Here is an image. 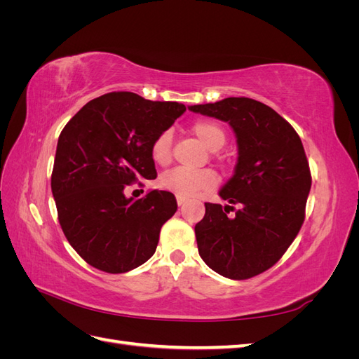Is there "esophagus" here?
Instances as JSON below:
<instances>
[{
    "mask_svg": "<svg viewBox=\"0 0 359 359\" xmlns=\"http://www.w3.org/2000/svg\"><path fill=\"white\" fill-rule=\"evenodd\" d=\"M187 202V198H182V196H177V203L181 206Z\"/></svg>",
    "mask_w": 359,
    "mask_h": 359,
    "instance_id": "1",
    "label": "esophagus"
}]
</instances>
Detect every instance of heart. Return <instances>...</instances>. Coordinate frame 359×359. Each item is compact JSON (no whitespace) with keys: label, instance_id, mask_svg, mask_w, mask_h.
Masks as SVG:
<instances>
[{"label":"heart","instance_id":"1","mask_svg":"<svg viewBox=\"0 0 359 359\" xmlns=\"http://www.w3.org/2000/svg\"><path fill=\"white\" fill-rule=\"evenodd\" d=\"M194 133L201 142L211 151L220 149L226 142L224 130L212 121H198L191 127ZM151 157L160 166H166L172 160V135L170 132H163L151 145ZM160 184L163 189H166L177 196L191 198L194 194L201 191H208L215 187L217 177L212 170L202 169V170H189L184 168L172 169L166 173H163L160 178Z\"/></svg>","mask_w":359,"mask_h":359}]
</instances>
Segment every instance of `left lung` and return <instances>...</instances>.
I'll return each mask as SVG.
<instances>
[{
    "mask_svg": "<svg viewBox=\"0 0 359 359\" xmlns=\"http://www.w3.org/2000/svg\"><path fill=\"white\" fill-rule=\"evenodd\" d=\"M189 109L229 123L238 144L233 177L219 193L231 205L206 202L194 226L199 255L223 277L252 278L278 262L304 223L311 187L306 151L295 128L257 100L227 97Z\"/></svg>",
    "mask_w": 359,
    "mask_h": 359,
    "instance_id": "1",
    "label": "left lung"
}]
</instances>
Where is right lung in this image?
<instances>
[{
  "label": "right lung",
  "mask_w": 359,
  "mask_h": 359,
  "mask_svg": "<svg viewBox=\"0 0 359 359\" xmlns=\"http://www.w3.org/2000/svg\"><path fill=\"white\" fill-rule=\"evenodd\" d=\"M184 112L182 103L119 91L88 102L62 128L50 187L61 229L86 264L121 274L154 255L177 199L151 190L135 201L124 190L157 177L151 145Z\"/></svg>",
  "instance_id": "add662e5"
}]
</instances>
